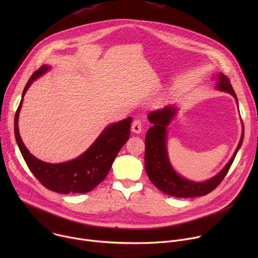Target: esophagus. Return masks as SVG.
Listing matches in <instances>:
<instances>
[{
	"mask_svg": "<svg viewBox=\"0 0 258 258\" xmlns=\"http://www.w3.org/2000/svg\"><path fill=\"white\" fill-rule=\"evenodd\" d=\"M143 131V124L140 119H135L132 124V132L135 134H140Z\"/></svg>",
	"mask_w": 258,
	"mask_h": 258,
	"instance_id": "obj_1",
	"label": "esophagus"
}]
</instances>
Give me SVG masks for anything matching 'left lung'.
Segmentation results:
<instances>
[{
  "instance_id": "left-lung-1",
  "label": "left lung",
  "mask_w": 258,
  "mask_h": 258,
  "mask_svg": "<svg viewBox=\"0 0 258 258\" xmlns=\"http://www.w3.org/2000/svg\"><path fill=\"white\" fill-rule=\"evenodd\" d=\"M215 88L218 91L231 94L238 104L236 93L229 79L219 72L215 76ZM178 108L175 105H167L161 109L153 110L148 114V120L153 124L145 138V168L153 185L163 193L178 197L191 198L204 196L213 191L227 175L241 145L244 134L237 146L232 158L216 175L204 181H194L179 175L172 167L167 152V126L176 115Z\"/></svg>"
}]
</instances>
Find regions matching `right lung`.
<instances>
[{"label": "right lung", "mask_w": 258, "mask_h": 258, "mask_svg": "<svg viewBox=\"0 0 258 258\" xmlns=\"http://www.w3.org/2000/svg\"><path fill=\"white\" fill-rule=\"evenodd\" d=\"M51 69L43 65L28 80L15 114L14 133L19 150L33 175L43 186L61 194H84L92 191L108 174L121 147L130 139L132 117L107 125L82 155L62 163H49L34 157L25 147L19 134L18 118L23 97L31 84Z\"/></svg>", "instance_id": "1"}]
</instances>
